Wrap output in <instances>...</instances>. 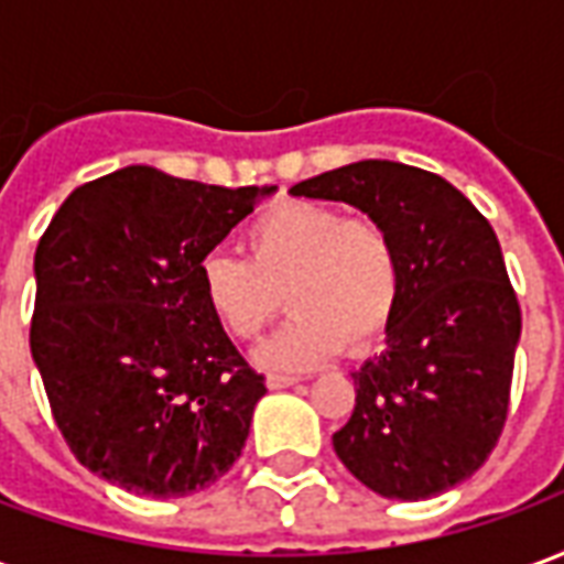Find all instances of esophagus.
<instances>
[{
    "label": "esophagus",
    "mask_w": 564,
    "mask_h": 564,
    "mask_svg": "<svg viewBox=\"0 0 564 564\" xmlns=\"http://www.w3.org/2000/svg\"><path fill=\"white\" fill-rule=\"evenodd\" d=\"M302 378H295V375H269L265 383H269L271 390H286V387H295Z\"/></svg>",
    "instance_id": "obj_1"
}]
</instances>
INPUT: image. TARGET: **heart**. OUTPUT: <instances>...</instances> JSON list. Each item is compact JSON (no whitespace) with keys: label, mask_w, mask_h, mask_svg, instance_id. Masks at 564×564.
Here are the masks:
<instances>
[{"label":"heart","mask_w":564,"mask_h":564,"mask_svg":"<svg viewBox=\"0 0 564 564\" xmlns=\"http://www.w3.org/2000/svg\"><path fill=\"white\" fill-rule=\"evenodd\" d=\"M247 259L208 253L198 265L205 305L235 341H253L286 305V319L259 350L274 368L326 362L347 341L366 350L390 332L404 286L402 247L387 223L347 217L311 202H283L247 226Z\"/></svg>","instance_id":"heart-1"}]
</instances>
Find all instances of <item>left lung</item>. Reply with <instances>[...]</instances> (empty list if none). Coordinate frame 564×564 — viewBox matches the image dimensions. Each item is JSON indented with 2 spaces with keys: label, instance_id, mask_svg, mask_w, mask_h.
I'll return each mask as SVG.
<instances>
[{
  "label": "left lung",
  "instance_id": "left-lung-1",
  "mask_svg": "<svg viewBox=\"0 0 564 564\" xmlns=\"http://www.w3.org/2000/svg\"><path fill=\"white\" fill-rule=\"evenodd\" d=\"M387 223L404 286L387 350L354 371L338 459L383 498L420 501L468 480L496 449L510 404L522 311L492 226L441 174L350 162L293 186Z\"/></svg>",
  "mask_w": 564,
  "mask_h": 564
}]
</instances>
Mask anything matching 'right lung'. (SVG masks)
I'll return each mask as SVG.
<instances>
[{
	"mask_svg": "<svg viewBox=\"0 0 564 564\" xmlns=\"http://www.w3.org/2000/svg\"><path fill=\"white\" fill-rule=\"evenodd\" d=\"M271 189L127 165L44 229L32 359L68 449L108 484L189 496L241 456L265 378L205 305L198 265Z\"/></svg>",
	"mask_w": 564,
	"mask_h": 564,
	"instance_id": "1",
	"label": "right lung"
}]
</instances>
